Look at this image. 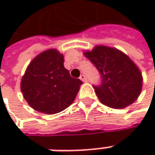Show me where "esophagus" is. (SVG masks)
<instances>
[{
	"mask_svg": "<svg viewBox=\"0 0 155 155\" xmlns=\"http://www.w3.org/2000/svg\"><path fill=\"white\" fill-rule=\"evenodd\" d=\"M80 78L81 80L83 81V82H87V81H88V79H87V78H86V77H85V75H81L80 78Z\"/></svg>",
	"mask_w": 155,
	"mask_h": 155,
	"instance_id": "obj_1",
	"label": "esophagus"
}]
</instances>
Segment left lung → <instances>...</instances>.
Wrapping results in <instances>:
<instances>
[{
	"instance_id": "1",
	"label": "left lung",
	"mask_w": 155,
	"mask_h": 155,
	"mask_svg": "<svg viewBox=\"0 0 155 155\" xmlns=\"http://www.w3.org/2000/svg\"><path fill=\"white\" fill-rule=\"evenodd\" d=\"M84 56L98 70L102 83L95 86L100 102L113 109H122L138 98L142 76L129 57L116 48L97 45Z\"/></svg>"
}]
</instances>
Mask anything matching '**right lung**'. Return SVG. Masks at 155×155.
<instances>
[{
  "mask_svg": "<svg viewBox=\"0 0 155 155\" xmlns=\"http://www.w3.org/2000/svg\"><path fill=\"white\" fill-rule=\"evenodd\" d=\"M82 84L64 67L63 54L56 49H49L29 64L22 77L21 89L33 109L52 115L73 103Z\"/></svg>",
  "mask_w": 155,
  "mask_h": 155,
  "instance_id": "right-lung-1",
  "label": "right lung"
}]
</instances>
